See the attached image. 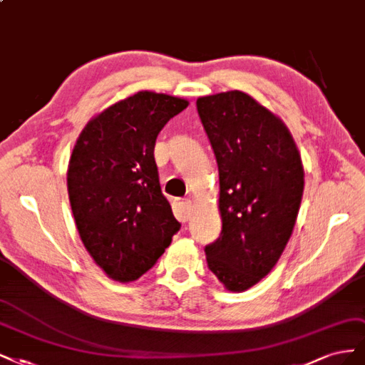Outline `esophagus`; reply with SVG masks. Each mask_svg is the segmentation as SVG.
I'll return each mask as SVG.
<instances>
[{
  "mask_svg": "<svg viewBox=\"0 0 365 365\" xmlns=\"http://www.w3.org/2000/svg\"><path fill=\"white\" fill-rule=\"evenodd\" d=\"M173 210L174 215L180 222H186L191 217L192 212V203L190 200H175L173 203Z\"/></svg>",
  "mask_w": 365,
  "mask_h": 365,
  "instance_id": "esophagus-1",
  "label": "esophagus"
}]
</instances>
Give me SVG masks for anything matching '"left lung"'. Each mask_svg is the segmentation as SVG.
<instances>
[{
  "label": "left lung",
  "instance_id": "left-lung-1",
  "mask_svg": "<svg viewBox=\"0 0 365 365\" xmlns=\"http://www.w3.org/2000/svg\"><path fill=\"white\" fill-rule=\"evenodd\" d=\"M220 175V238L206 245L210 272L227 291L262 280L284 253L304 187L299 148L285 123L252 96L197 98Z\"/></svg>",
  "mask_w": 365,
  "mask_h": 365
}]
</instances>
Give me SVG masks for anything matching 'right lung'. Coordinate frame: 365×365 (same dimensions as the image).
I'll list each match as a JSON object with an SVG mask.
<instances>
[{
  "mask_svg": "<svg viewBox=\"0 0 365 365\" xmlns=\"http://www.w3.org/2000/svg\"><path fill=\"white\" fill-rule=\"evenodd\" d=\"M187 104L139 91L93 116L76 140L66 173L69 203L81 242L112 280H138L180 229L160 191L155 144Z\"/></svg>",
  "mask_w": 365,
  "mask_h": 365,
  "instance_id": "1",
  "label": "right lung"
}]
</instances>
